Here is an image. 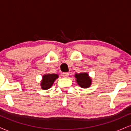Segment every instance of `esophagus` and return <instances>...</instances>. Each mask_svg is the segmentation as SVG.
Wrapping results in <instances>:
<instances>
[{"label": "esophagus", "instance_id": "34e87169", "mask_svg": "<svg viewBox=\"0 0 131 131\" xmlns=\"http://www.w3.org/2000/svg\"><path fill=\"white\" fill-rule=\"evenodd\" d=\"M68 76H69L68 73H62V76L63 78H67Z\"/></svg>", "mask_w": 131, "mask_h": 131}]
</instances>
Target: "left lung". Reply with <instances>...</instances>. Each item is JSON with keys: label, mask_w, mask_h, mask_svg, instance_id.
<instances>
[{"label": "left lung", "mask_w": 131, "mask_h": 131, "mask_svg": "<svg viewBox=\"0 0 131 131\" xmlns=\"http://www.w3.org/2000/svg\"><path fill=\"white\" fill-rule=\"evenodd\" d=\"M76 81L78 85L82 88H88L91 86L92 84V79L89 77L88 73H81L75 74Z\"/></svg>", "instance_id": "obj_1"}]
</instances>
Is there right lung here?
<instances>
[{"mask_svg":"<svg viewBox=\"0 0 131 131\" xmlns=\"http://www.w3.org/2000/svg\"><path fill=\"white\" fill-rule=\"evenodd\" d=\"M58 78V75L57 74H44L42 76V79L40 82L41 88L43 90L49 89L53 85L54 81Z\"/></svg>","mask_w":131,"mask_h":131,"instance_id":"obj_1","label":"right lung"}]
</instances>
